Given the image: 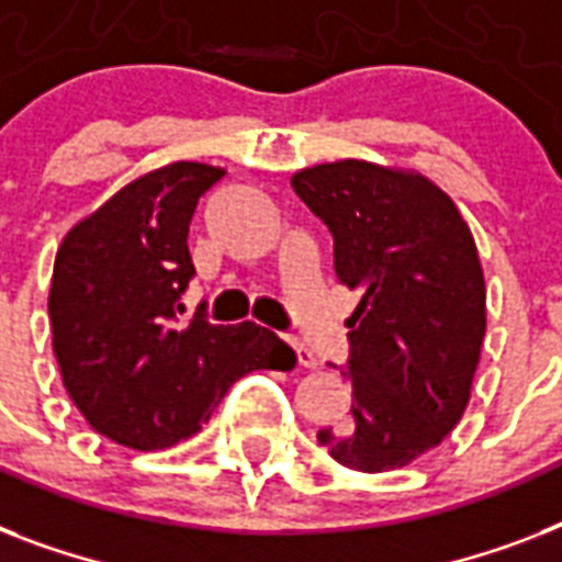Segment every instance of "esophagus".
Listing matches in <instances>:
<instances>
[{
	"instance_id": "1",
	"label": "esophagus",
	"mask_w": 562,
	"mask_h": 562,
	"mask_svg": "<svg viewBox=\"0 0 562 562\" xmlns=\"http://www.w3.org/2000/svg\"><path fill=\"white\" fill-rule=\"evenodd\" d=\"M291 347H294V352H297V364H300V368H317L315 352L308 350L306 344L297 341V338H291Z\"/></svg>"
}]
</instances>
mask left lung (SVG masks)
Here are the masks:
<instances>
[{"label":"left lung","mask_w":562,"mask_h":562,"mask_svg":"<svg viewBox=\"0 0 562 562\" xmlns=\"http://www.w3.org/2000/svg\"><path fill=\"white\" fill-rule=\"evenodd\" d=\"M291 187L333 233L338 282L361 297L347 321L350 417L317 443L350 470H400L470 402L487 329L472 233L435 183L373 162H324Z\"/></svg>","instance_id":"8db88e82"}]
</instances>
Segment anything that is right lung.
I'll use <instances>...</instances> for the list:
<instances>
[{"label": "right lung", "instance_id": "1", "mask_svg": "<svg viewBox=\"0 0 562 562\" xmlns=\"http://www.w3.org/2000/svg\"><path fill=\"white\" fill-rule=\"evenodd\" d=\"M224 171L169 162L75 224L48 291L52 347L72 402L99 435L151 452L194 435L236 379L291 370L294 350L256 324H180L194 277L187 236Z\"/></svg>", "mask_w": 562, "mask_h": 562}]
</instances>
